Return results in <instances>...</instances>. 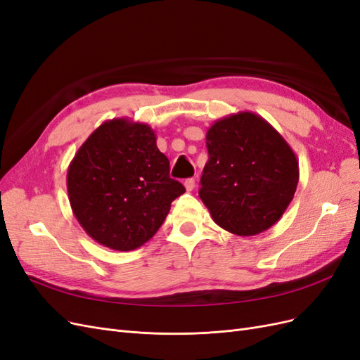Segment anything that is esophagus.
I'll list each match as a JSON object with an SVG mask.
<instances>
[{
  "label": "esophagus",
  "mask_w": 360,
  "mask_h": 360,
  "mask_svg": "<svg viewBox=\"0 0 360 360\" xmlns=\"http://www.w3.org/2000/svg\"><path fill=\"white\" fill-rule=\"evenodd\" d=\"M184 188H186L188 192H192V191L195 189V180H193V179L184 180Z\"/></svg>",
  "instance_id": "obj_1"
}]
</instances>
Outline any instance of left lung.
Returning <instances> with one entry per match:
<instances>
[{
  "label": "left lung",
  "instance_id": "left-lung-1",
  "mask_svg": "<svg viewBox=\"0 0 360 360\" xmlns=\"http://www.w3.org/2000/svg\"><path fill=\"white\" fill-rule=\"evenodd\" d=\"M200 198L225 231L249 237L275 225L299 181V160L261 115L240 111L207 129Z\"/></svg>",
  "mask_w": 360,
  "mask_h": 360
}]
</instances>
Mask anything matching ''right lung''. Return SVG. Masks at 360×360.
<instances>
[{"instance_id":"add662e5","label":"right lung","mask_w":360,"mask_h":360,"mask_svg":"<svg viewBox=\"0 0 360 360\" xmlns=\"http://www.w3.org/2000/svg\"><path fill=\"white\" fill-rule=\"evenodd\" d=\"M184 193L169 179V160L146 123L120 117L84 141L68 169V195L76 221L94 242L134 250L153 237Z\"/></svg>"}]
</instances>
